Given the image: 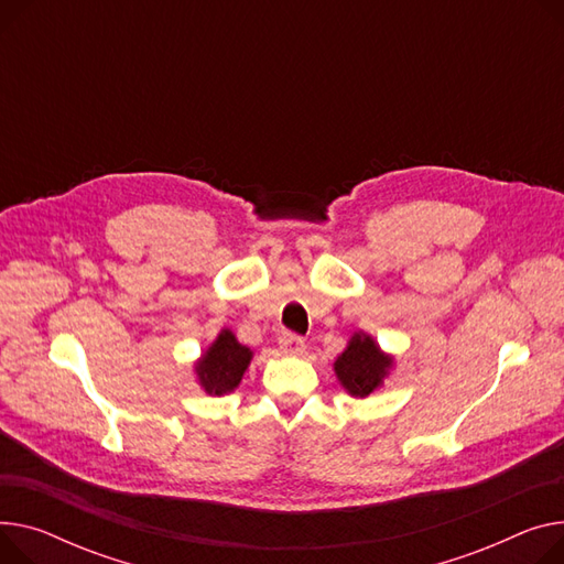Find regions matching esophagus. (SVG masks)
<instances>
[{"label":"esophagus","instance_id":"obj_1","mask_svg":"<svg viewBox=\"0 0 564 564\" xmlns=\"http://www.w3.org/2000/svg\"><path fill=\"white\" fill-rule=\"evenodd\" d=\"M279 347L285 356H302L306 351V343L302 340L299 335H292V333H283L281 340H279Z\"/></svg>","mask_w":564,"mask_h":564}]
</instances>
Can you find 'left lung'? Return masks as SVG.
Returning <instances> with one entry per match:
<instances>
[{
    "mask_svg": "<svg viewBox=\"0 0 564 564\" xmlns=\"http://www.w3.org/2000/svg\"><path fill=\"white\" fill-rule=\"evenodd\" d=\"M333 371L337 383L354 399H365L381 390L394 371V356L365 330H356L345 351L335 358Z\"/></svg>",
    "mask_w": 564,
    "mask_h": 564,
    "instance_id": "1",
    "label": "left lung"
}]
</instances>
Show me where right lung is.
Here are the masks:
<instances>
[{"instance_id":"add662e5","label":"right lung","mask_w":564,"mask_h":564,"mask_svg":"<svg viewBox=\"0 0 564 564\" xmlns=\"http://www.w3.org/2000/svg\"><path fill=\"white\" fill-rule=\"evenodd\" d=\"M251 360L253 351L238 343L231 328H221L215 340L195 360V381L210 397L231 394L240 386Z\"/></svg>"}]
</instances>
